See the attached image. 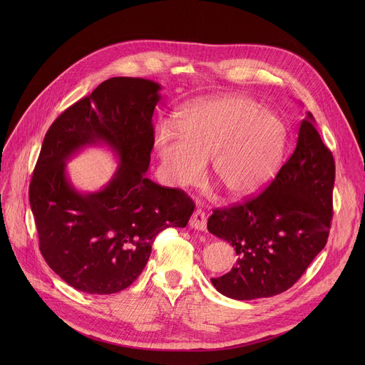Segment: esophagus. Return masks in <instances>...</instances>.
Returning <instances> with one entry per match:
<instances>
[{"label": "esophagus", "instance_id": "obj_1", "mask_svg": "<svg viewBox=\"0 0 365 365\" xmlns=\"http://www.w3.org/2000/svg\"><path fill=\"white\" fill-rule=\"evenodd\" d=\"M189 225H190V228H193V230L205 231V230H206V215H205V212L200 211V210H196V211L192 214V217H190Z\"/></svg>", "mask_w": 365, "mask_h": 365}]
</instances>
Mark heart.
<instances>
[{
    "mask_svg": "<svg viewBox=\"0 0 365 365\" xmlns=\"http://www.w3.org/2000/svg\"><path fill=\"white\" fill-rule=\"evenodd\" d=\"M287 144L283 120L248 96L225 93L199 99L162 125L154 148L169 182L199 185L211 160L212 176L234 199L254 196L280 170Z\"/></svg>",
    "mask_w": 365,
    "mask_h": 365,
    "instance_id": "obj_1",
    "label": "heart"
}]
</instances>
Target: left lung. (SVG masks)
<instances>
[{
  "label": "left lung",
  "mask_w": 365,
  "mask_h": 365,
  "mask_svg": "<svg viewBox=\"0 0 365 365\" xmlns=\"http://www.w3.org/2000/svg\"><path fill=\"white\" fill-rule=\"evenodd\" d=\"M334 182L332 153L306 113L296 148L270 186L207 220V231L238 255L231 272L211 279L214 287L235 300L272 297L292 287L327 245Z\"/></svg>",
  "instance_id": "1"
}]
</instances>
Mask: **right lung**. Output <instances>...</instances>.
Returning a JSON list of instances; mask_svg holds the SVG:
<instances>
[{"label":"right lung","mask_w":365,"mask_h":365,"mask_svg":"<svg viewBox=\"0 0 365 365\" xmlns=\"http://www.w3.org/2000/svg\"><path fill=\"white\" fill-rule=\"evenodd\" d=\"M162 86L143 78H111L61 114L44 135L29 197L40 251L76 290L111 294L144 270L160 231L185 228L193 200L145 176L154 144L153 113ZM108 146L119 168L96 192H81L66 163L81 149Z\"/></svg>","instance_id":"right-lung-1"}]
</instances>
